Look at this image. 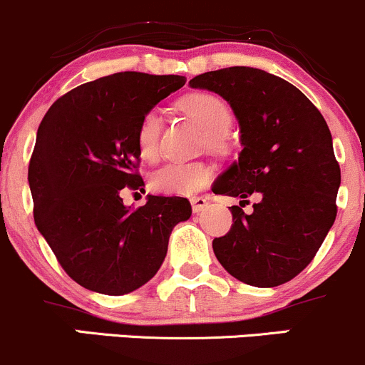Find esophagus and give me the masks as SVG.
<instances>
[{
	"mask_svg": "<svg viewBox=\"0 0 365 365\" xmlns=\"http://www.w3.org/2000/svg\"><path fill=\"white\" fill-rule=\"evenodd\" d=\"M207 199L206 197H194L192 199V211L194 213H201V211H204L207 207Z\"/></svg>",
	"mask_w": 365,
	"mask_h": 365,
	"instance_id": "obj_1",
	"label": "esophagus"
}]
</instances>
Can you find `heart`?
Segmentation results:
<instances>
[{
  "instance_id": "heart-1",
  "label": "heart",
  "mask_w": 365,
  "mask_h": 365,
  "mask_svg": "<svg viewBox=\"0 0 365 365\" xmlns=\"http://www.w3.org/2000/svg\"><path fill=\"white\" fill-rule=\"evenodd\" d=\"M182 109L197 121L206 131L207 145L218 150L223 147V135L232 121L230 109L222 98L211 93H192L182 100ZM161 112L152 109L142 118L137 130L138 152L147 161H154L159 155V137H161ZM210 168L201 163L173 161L155 170L150 176V187L159 194L192 195L210 182Z\"/></svg>"
}]
</instances>
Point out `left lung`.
Returning <instances> with one entry per match:
<instances>
[{
    "instance_id": "obj_1",
    "label": "left lung",
    "mask_w": 365,
    "mask_h": 365,
    "mask_svg": "<svg viewBox=\"0 0 365 365\" xmlns=\"http://www.w3.org/2000/svg\"><path fill=\"white\" fill-rule=\"evenodd\" d=\"M189 85L225 98L241 130L237 161L213 185L241 199L228 234L213 241L216 258L244 284L280 286L314 259L336 220L341 171L326 119L298 88L262 69L227 67ZM251 195L259 201L244 214Z\"/></svg>"
}]
</instances>
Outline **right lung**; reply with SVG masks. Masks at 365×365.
<instances>
[{"mask_svg": "<svg viewBox=\"0 0 365 365\" xmlns=\"http://www.w3.org/2000/svg\"><path fill=\"white\" fill-rule=\"evenodd\" d=\"M183 76L115 72L60 97L38 128L29 163L34 222L79 286L121 296L158 274L171 230L190 218L183 197L147 195L133 210L121 190L142 189L137 130Z\"/></svg>", "mask_w": 365, "mask_h": 365, "instance_id": "right-lung-1", "label": "right lung"}]
</instances>
